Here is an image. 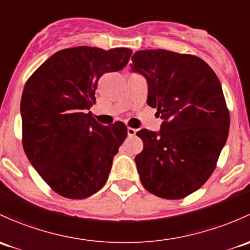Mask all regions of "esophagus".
I'll use <instances>...</instances> for the list:
<instances>
[{"label": "esophagus", "mask_w": 250, "mask_h": 250, "mask_svg": "<svg viewBox=\"0 0 250 250\" xmlns=\"http://www.w3.org/2000/svg\"><path fill=\"white\" fill-rule=\"evenodd\" d=\"M127 133H128V136H134V135H135V134H136V129H134V128L128 127Z\"/></svg>", "instance_id": "esophagus-1"}]
</instances>
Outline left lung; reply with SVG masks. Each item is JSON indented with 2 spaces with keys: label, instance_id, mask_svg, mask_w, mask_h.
<instances>
[{
  "label": "left lung",
  "instance_id": "left-lung-1",
  "mask_svg": "<svg viewBox=\"0 0 250 250\" xmlns=\"http://www.w3.org/2000/svg\"><path fill=\"white\" fill-rule=\"evenodd\" d=\"M132 61L147 80V104L163 120L158 133H136L144 143L135 157L140 181L159 198H186L208 180L227 143L230 115L219 79L194 55L140 50Z\"/></svg>",
  "mask_w": 250,
  "mask_h": 250
}]
</instances>
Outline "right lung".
I'll return each instance as SVG.
<instances>
[{
    "mask_svg": "<svg viewBox=\"0 0 250 250\" xmlns=\"http://www.w3.org/2000/svg\"><path fill=\"white\" fill-rule=\"evenodd\" d=\"M130 56L127 48L60 50L26 81L20 104L23 151L61 196L88 198L109 177L127 127L99 125L88 110L102 75L125 68Z\"/></svg>",
    "mask_w": 250,
    "mask_h": 250,
    "instance_id": "obj_1",
    "label": "right lung"
}]
</instances>
